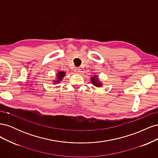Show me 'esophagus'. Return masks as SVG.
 <instances>
[{
    "instance_id": "esophagus-1",
    "label": "esophagus",
    "mask_w": 158,
    "mask_h": 158,
    "mask_svg": "<svg viewBox=\"0 0 158 158\" xmlns=\"http://www.w3.org/2000/svg\"><path fill=\"white\" fill-rule=\"evenodd\" d=\"M74 72H75L76 73H79L80 72V69H79V68H78V67L75 68V69H74Z\"/></svg>"
}]
</instances>
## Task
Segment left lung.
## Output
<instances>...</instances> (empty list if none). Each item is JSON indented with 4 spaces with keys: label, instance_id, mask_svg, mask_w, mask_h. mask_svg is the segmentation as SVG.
Here are the masks:
<instances>
[{
    "label": "left lung",
    "instance_id": "obj_1",
    "mask_svg": "<svg viewBox=\"0 0 158 158\" xmlns=\"http://www.w3.org/2000/svg\"><path fill=\"white\" fill-rule=\"evenodd\" d=\"M90 81L94 86L97 88H101L103 85V83L99 80L98 75L92 76V77L90 78Z\"/></svg>",
    "mask_w": 158,
    "mask_h": 158
}]
</instances>
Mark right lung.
Masks as SVG:
<instances>
[{
    "label": "right lung",
    "instance_id": "add662e5",
    "mask_svg": "<svg viewBox=\"0 0 158 158\" xmlns=\"http://www.w3.org/2000/svg\"><path fill=\"white\" fill-rule=\"evenodd\" d=\"M66 75V73L64 71H60L57 73L56 74V79L52 80L53 82V84H59L62 80H63V78Z\"/></svg>",
    "mask_w": 158,
    "mask_h": 158
}]
</instances>
